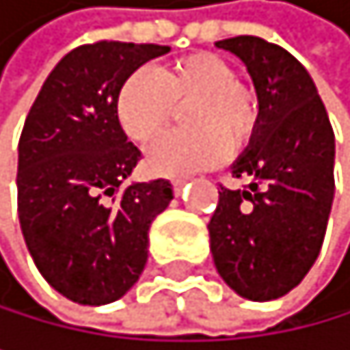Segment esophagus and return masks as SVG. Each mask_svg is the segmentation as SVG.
<instances>
[{"mask_svg":"<svg viewBox=\"0 0 350 350\" xmlns=\"http://www.w3.org/2000/svg\"><path fill=\"white\" fill-rule=\"evenodd\" d=\"M188 184V179H173V190H175V195L182 193V188Z\"/></svg>","mask_w":350,"mask_h":350,"instance_id":"34e87169","label":"esophagus"}]
</instances>
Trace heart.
Wrapping results in <instances>:
<instances>
[{
  "instance_id": "obj_1",
  "label": "heart",
  "mask_w": 350,
  "mask_h": 350,
  "mask_svg": "<svg viewBox=\"0 0 350 350\" xmlns=\"http://www.w3.org/2000/svg\"><path fill=\"white\" fill-rule=\"evenodd\" d=\"M190 131L157 140L146 155L155 175L177 177L219 164L230 146L247 142L256 126V98L226 59L195 52L155 74L137 70L118 94V120L131 140L148 144L171 124L177 107L188 105Z\"/></svg>"
}]
</instances>
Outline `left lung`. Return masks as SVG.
Segmentation results:
<instances>
[{
	"mask_svg": "<svg viewBox=\"0 0 350 350\" xmlns=\"http://www.w3.org/2000/svg\"><path fill=\"white\" fill-rule=\"evenodd\" d=\"M245 65L258 100L250 144L230 166L245 190L221 186L208 224L210 252L241 298L285 296L320 254L331 215L336 137L316 83L280 45L258 37L217 41Z\"/></svg>",
	"mask_w": 350,
	"mask_h": 350,
	"instance_id": "obj_1",
	"label": "left lung"
}]
</instances>
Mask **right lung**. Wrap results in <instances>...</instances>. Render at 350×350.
<instances>
[{
	"instance_id": "right-lung-1",
	"label": "right lung",
	"mask_w": 350,
	"mask_h": 350,
	"mask_svg": "<svg viewBox=\"0 0 350 350\" xmlns=\"http://www.w3.org/2000/svg\"><path fill=\"white\" fill-rule=\"evenodd\" d=\"M168 45L100 41L65 54L19 140L17 206L25 245L50 285L79 305H109L144 271L148 228L173 199L166 179L131 182L140 148L118 120V94Z\"/></svg>"
}]
</instances>
